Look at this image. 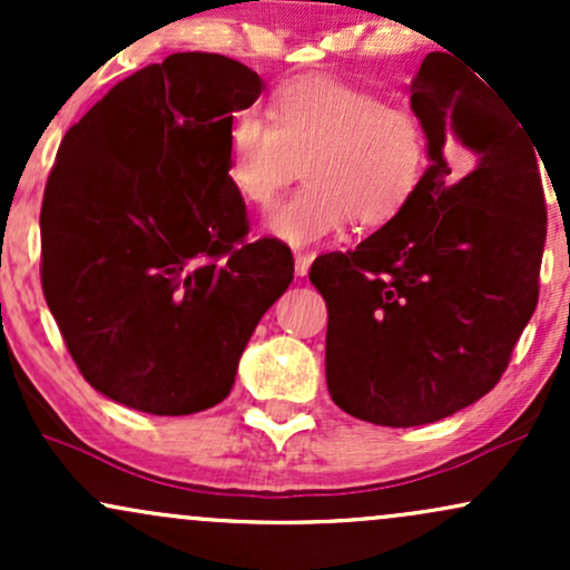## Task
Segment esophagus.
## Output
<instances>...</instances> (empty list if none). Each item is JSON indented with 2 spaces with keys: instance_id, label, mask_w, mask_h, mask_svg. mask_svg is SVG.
Instances as JSON below:
<instances>
[{
  "instance_id": "esophagus-1",
  "label": "esophagus",
  "mask_w": 570,
  "mask_h": 570,
  "mask_svg": "<svg viewBox=\"0 0 570 570\" xmlns=\"http://www.w3.org/2000/svg\"><path fill=\"white\" fill-rule=\"evenodd\" d=\"M311 263H313V254L294 252V273H297V276H307V271H311Z\"/></svg>"
}]
</instances>
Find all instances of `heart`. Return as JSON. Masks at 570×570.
I'll list each match as a JSON object with an SVG mask.
<instances>
[{
  "instance_id": "1",
  "label": "heart",
  "mask_w": 570,
  "mask_h": 570,
  "mask_svg": "<svg viewBox=\"0 0 570 570\" xmlns=\"http://www.w3.org/2000/svg\"><path fill=\"white\" fill-rule=\"evenodd\" d=\"M271 117L244 109L227 128V176L267 208L297 176L305 185L267 217L292 246L337 233L356 217L383 225L407 206L429 168L421 117L381 94L330 77H299L273 94Z\"/></svg>"
}]
</instances>
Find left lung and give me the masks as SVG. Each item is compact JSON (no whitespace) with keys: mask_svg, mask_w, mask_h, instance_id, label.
<instances>
[{"mask_svg":"<svg viewBox=\"0 0 570 570\" xmlns=\"http://www.w3.org/2000/svg\"><path fill=\"white\" fill-rule=\"evenodd\" d=\"M429 136L421 187L351 252L311 265L330 311L326 385L377 426H423L501 381L539 303L547 200L512 107L429 53L410 82Z\"/></svg>","mask_w":570,"mask_h":570,"instance_id":"left-lung-1","label":"left lung"}]
</instances>
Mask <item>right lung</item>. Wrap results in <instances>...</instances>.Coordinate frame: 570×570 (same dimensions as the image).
Masks as SVG:
<instances>
[{"instance_id": "1", "label": "right lung", "mask_w": 570, "mask_h": 570, "mask_svg": "<svg viewBox=\"0 0 570 570\" xmlns=\"http://www.w3.org/2000/svg\"><path fill=\"white\" fill-rule=\"evenodd\" d=\"M259 94L240 61L174 53L117 82L58 147L39 214L42 292L85 381L126 407L219 404L289 289V246L248 244L227 176L233 112Z\"/></svg>"}]
</instances>
